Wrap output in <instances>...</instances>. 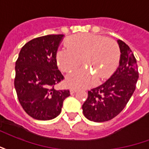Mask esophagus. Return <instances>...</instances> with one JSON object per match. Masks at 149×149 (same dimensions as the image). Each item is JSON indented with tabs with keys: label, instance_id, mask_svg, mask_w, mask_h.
<instances>
[{
	"label": "esophagus",
	"instance_id": "1",
	"mask_svg": "<svg viewBox=\"0 0 149 149\" xmlns=\"http://www.w3.org/2000/svg\"><path fill=\"white\" fill-rule=\"evenodd\" d=\"M77 88H74V87H72L71 88H70V93H71V94L75 93H76V92H77Z\"/></svg>",
	"mask_w": 149,
	"mask_h": 149
}]
</instances>
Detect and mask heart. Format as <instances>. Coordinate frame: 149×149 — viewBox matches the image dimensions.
<instances>
[{
  "instance_id": "1",
  "label": "heart",
  "mask_w": 149,
  "mask_h": 149,
  "mask_svg": "<svg viewBox=\"0 0 149 149\" xmlns=\"http://www.w3.org/2000/svg\"><path fill=\"white\" fill-rule=\"evenodd\" d=\"M65 45L68 49L56 53L59 67L65 72H71L81 64L92 71L83 68L68 74L66 82L73 87L84 88L93 85L97 77L108 78L118 65L120 52L114 40L99 35L81 33L69 37Z\"/></svg>"
}]
</instances>
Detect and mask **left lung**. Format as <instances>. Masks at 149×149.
<instances>
[{
    "label": "left lung",
    "instance_id": "1",
    "mask_svg": "<svg viewBox=\"0 0 149 149\" xmlns=\"http://www.w3.org/2000/svg\"><path fill=\"white\" fill-rule=\"evenodd\" d=\"M120 51L118 68L100 86L88 92V97L82 105L84 116L94 122L108 121L125 109L136 89L137 64L130 48L117 40Z\"/></svg>",
    "mask_w": 149,
    "mask_h": 149
}]
</instances>
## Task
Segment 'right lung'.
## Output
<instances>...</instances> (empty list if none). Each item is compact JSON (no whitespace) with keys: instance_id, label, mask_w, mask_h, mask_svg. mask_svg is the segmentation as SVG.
<instances>
[{"instance_id":"1","label":"right lung","mask_w":149,"mask_h":149,"mask_svg":"<svg viewBox=\"0 0 149 149\" xmlns=\"http://www.w3.org/2000/svg\"><path fill=\"white\" fill-rule=\"evenodd\" d=\"M64 35L31 40L21 48L16 61L14 86L22 108L31 117L49 120L61 112L69 90H56L64 79L56 64V52Z\"/></svg>"}]
</instances>
